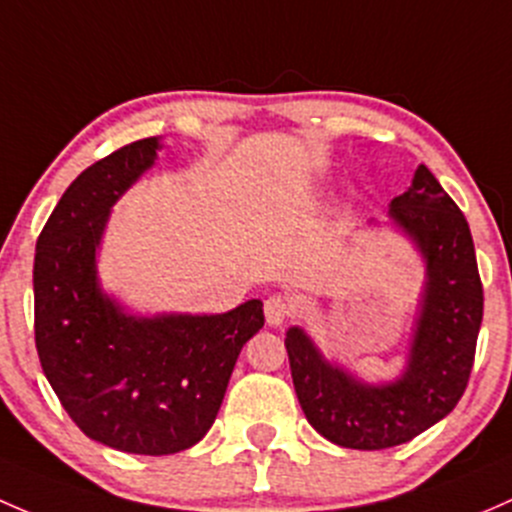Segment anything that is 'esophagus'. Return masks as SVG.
Returning a JSON list of instances; mask_svg holds the SVG:
<instances>
[{"label":"esophagus","mask_w":512,"mask_h":512,"mask_svg":"<svg viewBox=\"0 0 512 512\" xmlns=\"http://www.w3.org/2000/svg\"><path fill=\"white\" fill-rule=\"evenodd\" d=\"M263 313H266L268 325H283L293 315L291 298H286V295H281V293L268 295L266 303H263Z\"/></svg>","instance_id":"34e87169"}]
</instances>
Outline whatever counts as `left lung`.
Here are the masks:
<instances>
[{
    "mask_svg": "<svg viewBox=\"0 0 512 512\" xmlns=\"http://www.w3.org/2000/svg\"><path fill=\"white\" fill-rule=\"evenodd\" d=\"M389 217L426 258V291L409 365L384 387L330 365L300 328L286 335L288 362L305 419L345 449L379 451L412 441L444 419L466 392L483 320V286L471 229L429 167L392 199Z\"/></svg>",
    "mask_w": 512,
    "mask_h": 512,
    "instance_id": "8db88e82",
    "label": "left lung"
}]
</instances>
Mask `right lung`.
I'll list each match as a JSON object with an SVG mask.
<instances>
[{"label":"right lung","instance_id":"1","mask_svg":"<svg viewBox=\"0 0 512 512\" xmlns=\"http://www.w3.org/2000/svg\"><path fill=\"white\" fill-rule=\"evenodd\" d=\"M145 138L71 182L34 256V335L41 370L73 424L125 453L167 456L204 439L263 303L224 315H125L96 281V246L115 199L155 162Z\"/></svg>","mask_w":512,"mask_h":512}]
</instances>
